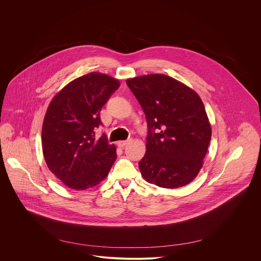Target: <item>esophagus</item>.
<instances>
[{
  "label": "esophagus",
  "mask_w": 261,
  "mask_h": 261,
  "mask_svg": "<svg viewBox=\"0 0 261 261\" xmlns=\"http://www.w3.org/2000/svg\"><path fill=\"white\" fill-rule=\"evenodd\" d=\"M127 143H128V140H125V141H119V142H117V146H118V147H120V148H123Z\"/></svg>",
  "instance_id": "obj_1"
}]
</instances>
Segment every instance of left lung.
I'll return each instance as SVG.
<instances>
[{"label": "left lung", "mask_w": 261, "mask_h": 261, "mask_svg": "<svg viewBox=\"0 0 261 261\" xmlns=\"http://www.w3.org/2000/svg\"><path fill=\"white\" fill-rule=\"evenodd\" d=\"M145 112L147 150L139 162L147 182L175 189L192 182L203 166L211 125L200 96L165 74L126 80Z\"/></svg>", "instance_id": "left-lung-1"}]
</instances>
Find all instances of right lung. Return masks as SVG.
Returning a JSON list of instances; mask_svg holds the SVG:
<instances>
[{"instance_id": "1", "label": "right lung", "mask_w": 261, "mask_h": 261, "mask_svg": "<svg viewBox=\"0 0 261 261\" xmlns=\"http://www.w3.org/2000/svg\"><path fill=\"white\" fill-rule=\"evenodd\" d=\"M118 80L98 72L78 77L50 102L42 126L43 154L49 170L74 190L96 186L107 178L116 149L106 134L100 111L119 87Z\"/></svg>"}]
</instances>
